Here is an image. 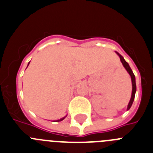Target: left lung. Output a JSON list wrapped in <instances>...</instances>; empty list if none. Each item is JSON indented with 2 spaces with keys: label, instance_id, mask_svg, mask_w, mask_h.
<instances>
[{
  "label": "left lung",
  "instance_id": "8db88e82",
  "mask_svg": "<svg viewBox=\"0 0 153 153\" xmlns=\"http://www.w3.org/2000/svg\"><path fill=\"white\" fill-rule=\"evenodd\" d=\"M115 53H117V54L118 55V56L120 57V61L121 62H122V64H123V67H124L125 68H126V70L127 71V72L129 73V75H130V77H131V81H132V86H133V89H132V94H131V98H130V102H129V104H128V106H127V111H129V110L130 109V107H131L132 104H133V100H134V97H135V94H136V91H137V85H136V78H135V75L134 74H133V71H132V69L130 68V65H129V64H128L127 62H126V61H125V59H123V57L121 55H120L119 53H117V52H115Z\"/></svg>",
  "mask_w": 153,
  "mask_h": 153
}]
</instances>
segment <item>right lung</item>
Instances as JSON below:
<instances>
[{"label": "right lung", "instance_id": "1", "mask_svg": "<svg viewBox=\"0 0 153 153\" xmlns=\"http://www.w3.org/2000/svg\"><path fill=\"white\" fill-rule=\"evenodd\" d=\"M30 62H29V64H30ZM66 117H67V115H66V116H65V117H64L61 118V119H59V120H56V122H59V121H62V120H64L65 118Z\"/></svg>", "mask_w": 153, "mask_h": 153}]
</instances>
